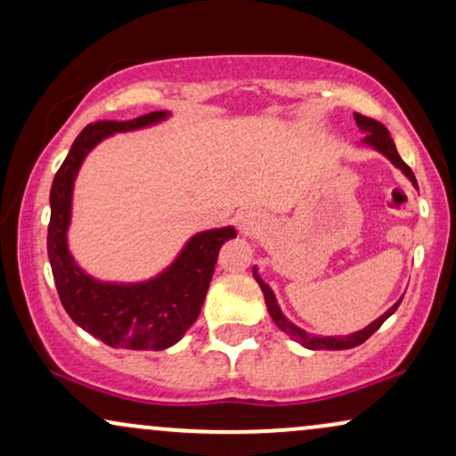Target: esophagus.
<instances>
[{"label": "esophagus", "instance_id": "34e87169", "mask_svg": "<svg viewBox=\"0 0 456 456\" xmlns=\"http://www.w3.org/2000/svg\"><path fill=\"white\" fill-rule=\"evenodd\" d=\"M261 216L252 210H244L238 214V227L244 235H255L261 229Z\"/></svg>", "mask_w": 456, "mask_h": 456}]
</instances>
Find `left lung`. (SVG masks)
Instances as JSON below:
<instances>
[{"label": "left lung", "instance_id": "8db88e82", "mask_svg": "<svg viewBox=\"0 0 456 456\" xmlns=\"http://www.w3.org/2000/svg\"><path fill=\"white\" fill-rule=\"evenodd\" d=\"M354 120H356V125H359V129L365 131V134H367L365 140H363L365 144L374 146L378 152H382V155H385L387 159H391L393 166L402 169V172H403L405 175H408L410 180H412V184L416 186V189H419V184H416V178H414V172H412V169H410L408 166H405L403 159L399 157L397 148H395V142H393L391 134H388V129L385 127V125L378 123V120H374V118H367V117H363V114H359V112H354ZM252 273H255V281L259 282L263 295H265L267 310H270V316L273 318V322H276V325L281 327L284 333H289L290 338L297 339L299 344H304V346L310 348V350H346V348L359 346V344H363L367 338L374 336L378 329H380L382 322H385L387 318L391 316L393 312L399 308V304H402V299H399L397 304H395L391 310H387L385 314L378 318V321L371 322L370 327L361 329V331H356V333H350V336H338V338H336V336H327V338L310 336V333H305L304 329L295 327L293 322L287 321V316H284L282 312H281V308H278V301H276V297H273L272 289L267 287V284L261 281L259 273H256V270H252Z\"/></svg>", "mask_w": 456, "mask_h": 456}]
</instances>
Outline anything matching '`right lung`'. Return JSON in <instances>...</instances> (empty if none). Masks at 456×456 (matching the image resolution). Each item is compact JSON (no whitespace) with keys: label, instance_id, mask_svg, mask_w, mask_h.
Masks as SVG:
<instances>
[{"label":"right lung","instance_id":"right-lung-1","mask_svg":"<svg viewBox=\"0 0 456 456\" xmlns=\"http://www.w3.org/2000/svg\"><path fill=\"white\" fill-rule=\"evenodd\" d=\"M167 118L166 110L134 120L86 125L54 174L48 223V259L59 299L76 325L112 348L163 350L174 346L200 316L218 250L235 238L233 227L193 235L166 272L138 284L100 282L76 265L68 248L71 193L85 157L117 131L142 129Z\"/></svg>","mask_w":456,"mask_h":456}]
</instances>
